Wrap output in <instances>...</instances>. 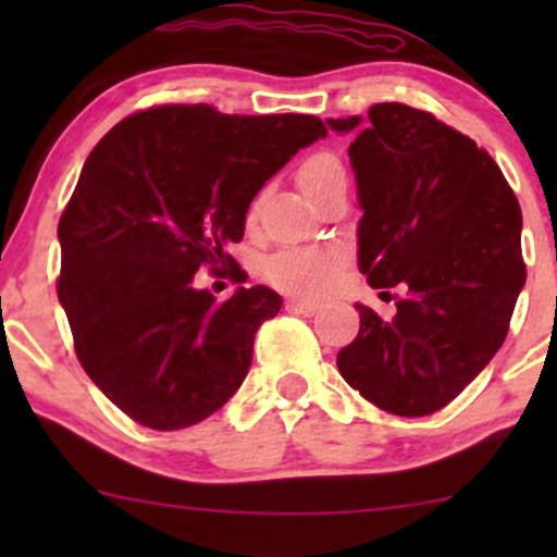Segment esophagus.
I'll return each mask as SVG.
<instances>
[{"label":"esophagus","instance_id":"esophagus-1","mask_svg":"<svg viewBox=\"0 0 557 557\" xmlns=\"http://www.w3.org/2000/svg\"><path fill=\"white\" fill-rule=\"evenodd\" d=\"M286 307L296 311V314H304V317H314L319 309H322V304L317 301H309V299H288Z\"/></svg>","mask_w":557,"mask_h":557}]
</instances>
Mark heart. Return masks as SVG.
Returning <instances> with one entry per match:
<instances>
[{
  "label": "heart",
  "mask_w": 557,
  "mask_h": 557,
  "mask_svg": "<svg viewBox=\"0 0 557 557\" xmlns=\"http://www.w3.org/2000/svg\"><path fill=\"white\" fill-rule=\"evenodd\" d=\"M296 180L304 193L317 202L319 195L326 193L334 182L345 180V166L330 151H317L304 159ZM253 212L256 208L250 210V215ZM345 261V250L339 248H286L271 258L265 265V276L284 292L319 296L337 284Z\"/></svg>",
  "instance_id": "b5f03b06"
}]
</instances>
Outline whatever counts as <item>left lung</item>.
Returning a JSON list of instances; mask_svg holds the SVG:
<instances>
[{
  "instance_id": "8db88e82",
  "label": "left lung",
  "mask_w": 557,
  "mask_h": 557,
  "mask_svg": "<svg viewBox=\"0 0 557 557\" xmlns=\"http://www.w3.org/2000/svg\"><path fill=\"white\" fill-rule=\"evenodd\" d=\"M326 126L355 134L360 271L372 288H406L393 319L355 304L360 332L337 368L387 413H436L507 337L524 286L520 202L494 159L429 111L375 103L368 121Z\"/></svg>"
}]
</instances>
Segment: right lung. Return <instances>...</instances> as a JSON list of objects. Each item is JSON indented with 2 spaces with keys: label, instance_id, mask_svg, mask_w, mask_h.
Listing matches in <instances>:
<instances>
[{
  "label": "right lung",
  "instance_id": "obj_1",
  "mask_svg": "<svg viewBox=\"0 0 557 557\" xmlns=\"http://www.w3.org/2000/svg\"><path fill=\"white\" fill-rule=\"evenodd\" d=\"M322 136L304 113L174 103L124 119L88 154L58 225V299L83 370L136 423L187 429L246 380L281 296L240 286L218 304L195 273L233 263L225 246L243 238L258 189Z\"/></svg>",
  "mask_w": 557,
  "mask_h": 557
}]
</instances>
